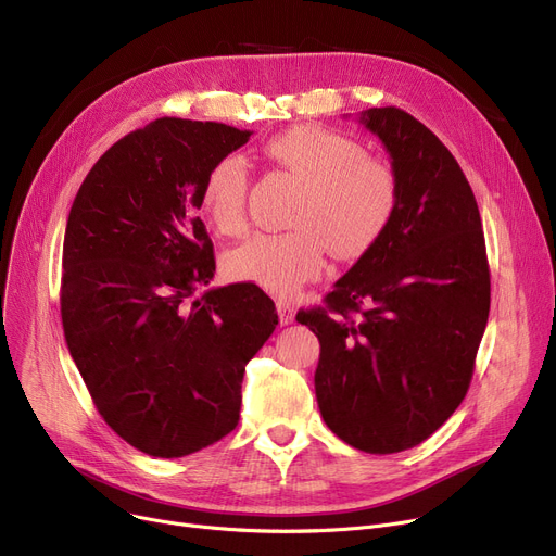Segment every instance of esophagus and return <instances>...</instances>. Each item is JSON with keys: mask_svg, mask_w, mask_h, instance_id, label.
<instances>
[{"mask_svg": "<svg viewBox=\"0 0 556 556\" xmlns=\"http://www.w3.org/2000/svg\"><path fill=\"white\" fill-rule=\"evenodd\" d=\"M277 313H279L281 325H290L295 319V304H290L288 300H279L277 302Z\"/></svg>", "mask_w": 556, "mask_h": 556, "instance_id": "34e87169", "label": "esophagus"}]
</instances>
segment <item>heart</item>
Instances as JSON below:
<instances>
[{
  "mask_svg": "<svg viewBox=\"0 0 556 556\" xmlns=\"http://www.w3.org/2000/svg\"><path fill=\"white\" fill-rule=\"evenodd\" d=\"M266 155L304 185L288 220L293 229L256 233L227 256V273L277 295H293L323 273L325 250L354 258L378 241L396 210V178L388 164L367 157L356 139L317 126L275 135ZM248 189L241 155H225L204 178L202 212L223 237L245 233Z\"/></svg>",
  "mask_w": 556,
  "mask_h": 556,
  "instance_id": "b5f03b06",
  "label": "heart"
}]
</instances>
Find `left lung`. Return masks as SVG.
<instances>
[{
	"label": "left lung",
	"mask_w": 556,
	"mask_h": 556,
	"mask_svg": "<svg viewBox=\"0 0 556 556\" xmlns=\"http://www.w3.org/2000/svg\"><path fill=\"white\" fill-rule=\"evenodd\" d=\"M361 124L392 157L396 210L298 323L323 346L315 396L327 426L390 455L428 440L469 392L491 279L478 202L446 146L401 108H369Z\"/></svg>",
	"instance_id": "obj_1"
}]
</instances>
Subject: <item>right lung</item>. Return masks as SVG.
<instances>
[{
  "label": "right lung",
  "mask_w": 556,
  "mask_h": 556,
  "mask_svg": "<svg viewBox=\"0 0 556 556\" xmlns=\"http://www.w3.org/2000/svg\"><path fill=\"white\" fill-rule=\"evenodd\" d=\"M250 135L162 116L110 146L72 204L65 340L99 415L146 455H191L237 428L245 365L279 325L256 283L198 295L216 273L202 185Z\"/></svg>",
  "instance_id": "obj_1"
}]
</instances>
